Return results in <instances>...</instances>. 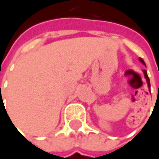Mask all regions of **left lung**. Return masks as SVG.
I'll use <instances>...</instances> for the list:
<instances>
[{"label": "left lung", "instance_id": "obj_1", "mask_svg": "<svg viewBox=\"0 0 159 159\" xmlns=\"http://www.w3.org/2000/svg\"><path fill=\"white\" fill-rule=\"evenodd\" d=\"M139 61L146 66V64H145L144 60L142 59V58H140L139 57ZM143 74H144V76H145V79L147 81V83H148V89H149V92H150V82H149V78H148V73H147V71L143 70Z\"/></svg>", "mask_w": 159, "mask_h": 159}]
</instances>
